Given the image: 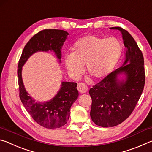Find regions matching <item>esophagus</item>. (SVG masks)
Segmentation results:
<instances>
[{"mask_svg": "<svg viewBox=\"0 0 152 152\" xmlns=\"http://www.w3.org/2000/svg\"><path fill=\"white\" fill-rule=\"evenodd\" d=\"M77 89L80 93H86L88 91V87H87L84 83H78Z\"/></svg>", "mask_w": 152, "mask_h": 152, "instance_id": "esophagus-1", "label": "esophagus"}]
</instances>
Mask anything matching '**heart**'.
Instances as JSON below:
<instances>
[{"mask_svg": "<svg viewBox=\"0 0 152 152\" xmlns=\"http://www.w3.org/2000/svg\"><path fill=\"white\" fill-rule=\"evenodd\" d=\"M121 44L116 38L87 35L77 41L73 52L66 54L64 64L68 74L78 79L84 70L95 78L107 76L119 58Z\"/></svg>", "mask_w": 152, "mask_h": 152, "instance_id": "obj_1", "label": "heart"}]
</instances>
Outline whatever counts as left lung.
<instances>
[{
    "label": "left lung",
    "instance_id": "8db88e82",
    "mask_svg": "<svg viewBox=\"0 0 152 152\" xmlns=\"http://www.w3.org/2000/svg\"><path fill=\"white\" fill-rule=\"evenodd\" d=\"M111 29L119 30L122 33L126 48L125 61L120 68L89 91L92 99L91 119L96 125L102 127L118 125L129 117L145 84L143 56L137 43L123 28Z\"/></svg>",
    "mask_w": 152,
    "mask_h": 152
}]
</instances>
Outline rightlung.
<instances>
[{"label": "right lung", "instance_id": "right-lung-1", "mask_svg": "<svg viewBox=\"0 0 152 152\" xmlns=\"http://www.w3.org/2000/svg\"><path fill=\"white\" fill-rule=\"evenodd\" d=\"M69 33L64 30L44 29L37 33L25 45L18 65L19 97L27 111L35 122L48 129H56L66 124L71 106L78 96L76 82H61V88L54 97L45 102L35 101L25 88L22 68L33 53L38 51H53L61 63V48Z\"/></svg>", "mask_w": 152, "mask_h": 152}]
</instances>
